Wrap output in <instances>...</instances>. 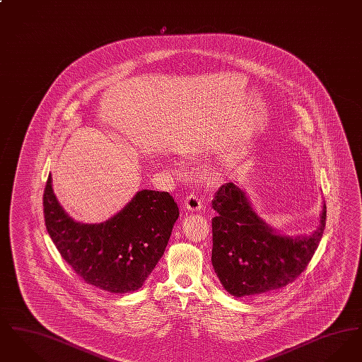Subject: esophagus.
Returning a JSON list of instances; mask_svg holds the SVG:
<instances>
[{"mask_svg": "<svg viewBox=\"0 0 362 362\" xmlns=\"http://www.w3.org/2000/svg\"><path fill=\"white\" fill-rule=\"evenodd\" d=\"M202 207V201L197 197V194L189 192V197L185 201V209L187 210H201Z\"/></svg>", "mask_w": 362, "mask_h": 362, "instance_id": "esophagus-1", "label": "esophagus"}]
</instances>
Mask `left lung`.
Returning <instances> with one entry per match:
<instances>
[{
  "instance_id": "obj_1",
  "label": "left lung",
  "mask_w": 362,
  "mask_h": 362,
  "mask_svg": "<svg viewBox=\"0 0 362 362\" xmlns=\"http://www.w3.org/2000/svg\"><path fill=\"white\" fill-rule=\"evenodd\" d=\"M211 207L217 213L211 263L225 291L236 297L276 292L294 282L308 267L326 226L323 206L320 225L308 238L276 235L233 183L220 187Z\"/></svg>"
}]
</instances>
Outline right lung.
<instances>
[{
    "instance_id": "right-lung-1",
    "label": "right lung",
    "mask_w": 362,
    "mask_h": 362,
    "mask_svg": "<svg viewBox=\"0 0 362 362\" xmlns=\"http://www.w3.org/2000/svg\"><path fill=\"white\" fill-rule=\"evenodd\" d=\"M47 232L84 282L111 293L139 289L163 257L179 207L167 191L142 189L102 224H80L59 206L49 175L43 192Z\"/></svg>"
}]
</instances>
